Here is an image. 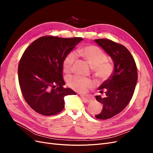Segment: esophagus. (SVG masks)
Listing matches in <instances>:
<instances>
[{
  "mask_svg": "<svg viewBox=\"0 0 153 153\" xmlns=\"http://www.w3.org/2000/svg\"><path fill=\"white\" fill-rule=\"evenodd\" d=\"M80 97L82 98V100H84L86 102H91L92 101V98H89V97H87V96H84L83 95H80Z\"/></svg>",
  "mask_w": 153,
  "mask_h": 153,
  "instance_id": "obj_1",
  "label": "esophagus"
}]
</instances>
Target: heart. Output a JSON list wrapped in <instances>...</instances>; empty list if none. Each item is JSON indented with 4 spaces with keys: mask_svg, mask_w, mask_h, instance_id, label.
<instances>
[{
    "mask_svg": "<svg viewBox=\"0 0 153 153\" xmlns=\"http://www.w3.org/2000/svg\"><path fill=\"white\" fill-rule=\"evenodd\" d=\"M77 53L84 58L92 69L95 75L100 80H106L114 71L113 64L106 60L107 56L100 48L94 45H87L77 50ZM77 55L75 52L69 53L63 61V69L66 73L72 70L76 61ZM68 84L72 89L80 93H85L88 89L94 87V82L90 78L74 76L68 78Z\"/></svg>",
    "mask_w": 153,
    "mask_h": 153,
    "instance_id": "heart-1",
    "label": "heart"
}]
</instances>
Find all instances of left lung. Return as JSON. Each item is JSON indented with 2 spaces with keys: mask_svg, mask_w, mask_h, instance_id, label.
<instances>
[{
  "mask_svg": "<svg viewBox=\"0 0 153 153\" xmlns=\"http://www.w3.org/2000/svg\"><path fill=\"white\" fill-rule=\"evenodd\" d=\"M112 59L114 71L98 89L104 96H96L103 104L101 113L96 115L98 119L113 117L123 110L131 100L138 79L136 63L129 51L124 46L108 39H94Z\"/></svg>",
  "mask_w": 153,
  "mask_h": 153,
  "instance_id": "obj_1",
  "label": "left lung"
}]
</instances>
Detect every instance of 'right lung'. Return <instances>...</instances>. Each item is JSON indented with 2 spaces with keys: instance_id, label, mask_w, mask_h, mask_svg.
<instances>
[{
  "instance_id": "obj_1",
  "label": "right lung",
  "mask_w": 153,
  "mask_h": 153,
  "mask_svg": "<svg viewBox=\"0 0 153 153\" xmlns=\"http://www.w3.org/2000/svg\"><path fill=\"white\" fill-rule=\"evenodd\" d=\"M82 40L46 36L25 50L18 65V81L23 96L35 112L48 116L57 114L64 108V96L76 94L63 87V61Z\"/></svg>"
}]
</instances>
